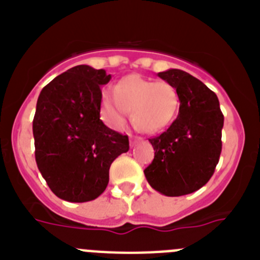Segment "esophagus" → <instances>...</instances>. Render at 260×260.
<instances>
[{
    "instance_id": "esophagus-1",
    "label": "esophagus",
    "mask_w": 260,
    "mask_h": 260,
    "mask_svg": "<svg viewBox=\"0 0 260 260\" xmlns=\"http://www.w3.org/2000/svg\"><path fill=\"white\" fill-rule=\"evenodd\" d=\"M141 141H142L141 138H138V137H135V138H130V146L134 147L135 144L138 143V142H141Z\"/></svg>"
}]
</instances>
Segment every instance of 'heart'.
Segmentation results:
<instances>
[{
	"mask_svg": "<svg viewBox=\"0 0 260 260\" xmlns=\"http://www.w3.org/2000/svg\"><path fill=\"white\" fill-rule=\"evenodd\" d=\"M180 108V95L168 82H156L139 75H127L117 83L114 92L102 95V116L109 126L121 128L132 112L133 122L148 134L171 125Z\"/></svg>",
	"mask_w": 260,
	"mask_h": 260,
	"instance_id": "heart-1",
	"label": "heart"
}]
</instances>
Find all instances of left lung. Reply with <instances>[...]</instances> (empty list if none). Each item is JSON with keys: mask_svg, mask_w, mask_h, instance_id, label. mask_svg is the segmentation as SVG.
I'll return each instance as SVG.
<instances>
[{"mask_svg": "<svg viewBox=\"0 0 260 260\" xmlns=\"http://www.w3.org/2000/svg\"><path fill=\"white\" fill-rule=\"evenodd\" d=\"M157 75L177 89L180 112L167 132L150 139L155 157L144 176L167 197L191 194L210 181L219 162L224 116L216 93L189 73L169 69Z\"/></svg>", "mask_w": 260, "mask_h": 260, "instance_id": "left-lung-1", "label": "left lung"}]
</instances>
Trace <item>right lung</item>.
<instances>
[{
    "label": "right lung",
    "instance_id": "right-lung-1",
    "mask_svg": "<svg viewBox=\"0 0 260 260\" xmlns=\"http://www.w3.org/2000/svg\"><path fill=\"white\" fill-rule=\"evenodd\" d=\"M105 70L78 65L41 89L32 132L41 176L58 198L93 201L109 182V168L128 151V138L100 119Z\"/></svg>",
    "mask_w": 260,
    "mask_h": 260
}]
</instances>
